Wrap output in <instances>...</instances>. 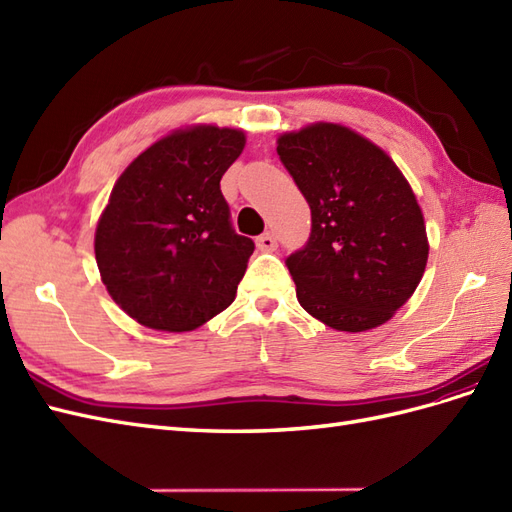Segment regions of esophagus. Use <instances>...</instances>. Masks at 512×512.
<instances>
[{"label":"esophagus","mask_w":512,"mask_h":512,"mask_svg":"<svg viewBox=\"0 0 512 512\" xmlns=\"http://www.w3.org/2000/svg\"><path fill=\"white\" fill-rule=\"evenodd\" d=\"M257 248H259V251H264V253H270V251H274V248H277V238H274L272 233L259 235V238H257Z\"/></svg>","instance_id":"obj_1"}]
</instances>
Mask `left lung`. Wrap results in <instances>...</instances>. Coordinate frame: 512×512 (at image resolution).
<instances>
[{
    "mask_svg": "<svg viewBox=\"0 0 512 512\" xmlns=\"http://www.w3.org/2000/svg\"><path fill=\"white\" fill-rule=\"evenodd\" d=\"M311 209V235L285 259L300 307L335 331L385 324L424 277L422 209L391 157L344 125L313 123L277 140Z\"/></svg>",
    "mask_w": 512,
    "mask_h": 512,
    "instance_id": "1",
    "label": "left lung"
}]
</instances>
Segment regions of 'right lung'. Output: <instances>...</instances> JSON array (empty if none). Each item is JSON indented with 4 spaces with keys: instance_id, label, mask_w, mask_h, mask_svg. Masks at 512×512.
<instances>
[{
    "instance_id": "add662e5",
    "label": "right lung",
    "mask_w": 512,
    "mask_h": 512,
    "mask_svg": "<svg viewBox=\"0 0 512 512\" xmlns=\"http://www.w3.org/2000/svg\"><path fill=\"white\" fill-rule=\"evenodd\" d=\"M244 142L242 129H177L116 179L95 257L114 303L142 326L194 331L233 303L255 244L231 227L220 179Z\"/></svg>"
}]
</instances>
